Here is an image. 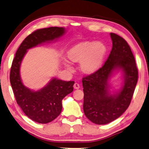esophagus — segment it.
I'll use <instances>...</instances> for the list:
<instances>
[{
  "instance_id": "obj_1",
  "label": "esophagus",
  "mask_w": 149,
  "mask_h": 149,
  "mask_svg": "<svg viewBox=\"0 0 149 149\" xmlns=\"http://www.w3.org/2000/svg\"><path fill=\"white\" fill-rule=\"evenodd\" d=\"M74 87L75 89H79L80 88V86H79V84H78L77 83H75L74 85Z\"/></svg>"
}]
</instances>
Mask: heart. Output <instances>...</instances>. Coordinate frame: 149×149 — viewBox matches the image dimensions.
I'll return each instance as SVG.
<instances>
[{
  "mask_svg": "<svg viewBox=\"0 0 149 149\" xmlns=\"http://www.w3.org/2000/svg\"><path fill=\"white\" fill-rule=\"evenodd\" d=\"M106 51V46L103 43L86 41L78 43L70 48L68 51V57L72 62H81L82 71L90 74L101 66Z\"/></svg>",
  "mask_w": 149,
  "mask_h": 149,
  "instance_id": "heart-1",
  "label": "heart"
}]
</instances>
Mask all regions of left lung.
I'll return each instance as SVG.
<instances>
[{
  "instance_id": "obj_1",
  "label": "left lung",
  "mask_w": 149,
  "mask_h": 149,
  "mask_svg": "<svg viewBox=\"0 0 149 149\" xmlns=\"http://www.w3.org/2000/svg\"><path fill=\"white\" fill-rule=\"evenodd\" d=\"M113 47L102 67L83 78V111L88 119L96 124H106L123 115L128 109L138 79L133 53L126 41L110 33ZM123 72L124 84L120 91L111 94L109 80L113 71Z\"/></svg>"
}]
</instances>
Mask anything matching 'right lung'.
<instances>
[{
  "label": "right lung",
  "instance_id": "obj_1",
  "mask_svg": "<svg viewBox=\"0 0 149 149\" xmlns=\"http://www.w3.org/2000/svg\"><path fill=\"white\" fill-rule=\"evenodd\" d=\"M65 32V29L57 26L35 31L21 43L11 67L10 80L16 102L29 118L40 124L50 123L60 115L63 107L62 100L74 90L75 82L54 77L40 90L32 91L26 87L21 81V63L29 49L55 41Z\"/></svg>",
  "mask_w": 149,
  "mask_h": 149
}]
</instances>
